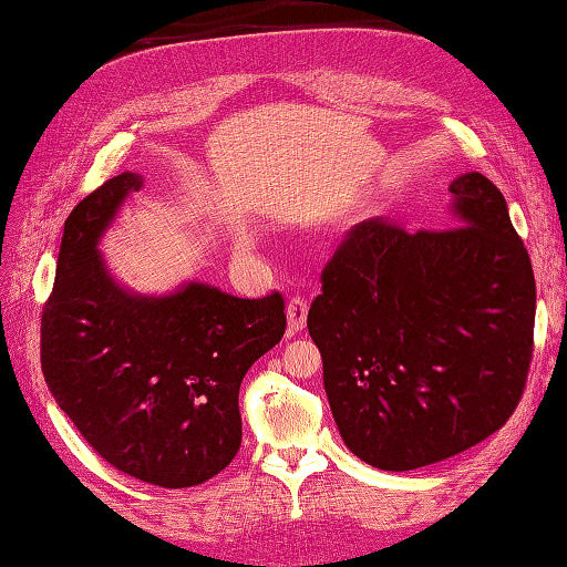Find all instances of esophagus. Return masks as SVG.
Returning a JSON list of instances; mask_svg holds the SVG:
<instances>
[{"label":"esophagus","mask_w":567,"mask_h":567,"mask_svg":"<svg viewBox=\"0 0 567 567\" xmlns=\"http://www.w3.org/2000/svg\"><path fill=\"white\" fill-rule=\"evenodd\" d=\"M286 316H288V334H296L298 330H303L306 318H308V300L300 296L288 298Z\"/></svg>","instance_id":"1"}]
</instances>
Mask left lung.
I'll list each match as a JSON object with an SVG mask.
<instances>
[{
  "label": "left lung",
  "instance_id": "left-lung-1",
  "mask_svg": "<svg viewBox=\"0 0 567 567\" xmlns=\"http://www.w3.org/2000/svg\"><path fill=\"white\" fill-rule=\"evenodd\" d=\"M447 190L455 229L372 217L344 233L308 310L342 441L386 472L499 431L534 352V269L504 195L477 171Z\"/></svg>",
  "mask_w": 567,
  "mask_h": 567
}]
</instances>
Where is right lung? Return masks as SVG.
Listing matches in <instances>:
<instances>
[{
	"label": "right lung",
	"mask_w": 567,
	"mask_h": 567,
	"mask_svg": "<svg viewBox=\"0 0 567 567\" xmlns=\"http://www.w3.org/2000/svg\"><path fill=\"white\" fill-rule=\"evenodd\" d=\"M144 176L124 171L65 219L41 318L58 406L112 467L166 489L223 472L241 443L239 386L286 330L281 293L237 298L203 281L136 293L100 241Z\"/></svg>",
	"instance_id": "obj_1"
}]
</instances>
